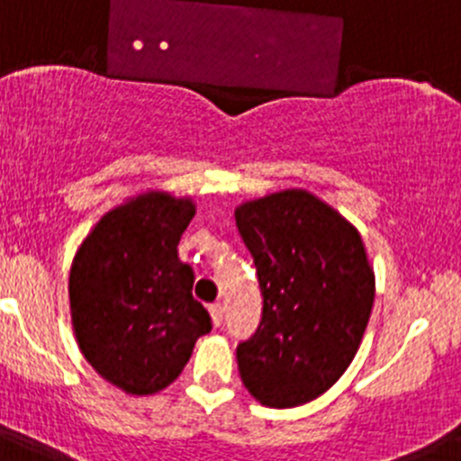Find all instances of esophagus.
Returning <instances> with one entry per match:
<instances>
[{"mask_svg":"<svg viewBox=\"0 0 461 461\" xmlns=\"http://www.w3.org/2000/svg\"><path fill=\"white\" fill-rule=\"evenodd\" d=\"M210 316H212V323L217 325H221L223 323V307L219 303H214V304H210Z\"/></svg>","mask_w":461,"mask_h":461,"instance_id":"34e87169","label":"esophagus"}]
</instances>
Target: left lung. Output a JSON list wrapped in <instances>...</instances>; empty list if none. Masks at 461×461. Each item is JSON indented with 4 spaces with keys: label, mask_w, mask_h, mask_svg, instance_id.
<instances>
[{
    "label": "left lung",
    "mask_w": 461,
    "mask_h": 461,
    "mask_svg": "<svg viewBox=\"0 0 461 461\" xmlns=\"http://www.w3.org/2000/svg\"><path fill=\"white\" fill-rule=\"evenodd\" d=\"M254 256L263 316L238 346L244 388L293 409L332 388L356 357L374 307V270L360 233L304 189L235 207Z\"/></svg>",
    "instance_id": "8db88e82"
}]
</instances>
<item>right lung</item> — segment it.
Wrapping results in <instances>:
<instances>
[{"instance_id":"1","label":"right lung","mask_w":461,"mask_h":461,"mask_svg":"<svg viewBox=\"0 0 461 461\" xmlns=\"http://www.w3.org/2000/svg\"><path fill=\"white\" fill-rule=\"evenodd\" d=\"M191 198L148 191L101 217L68 276L73 332L85 360L126 394H154L180 376L212 330L177 256Z\"/></svg>"}]
</instances>
